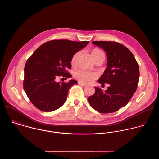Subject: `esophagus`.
Returning a JSON list of instances; mask_svg holds the SVG:
<instances>
[{
  "mask_svg": "<svg viewBox=\"0 0 159 159\" xmlns=\"http://www.w3.org/2000/svg\"><path fill=\"white\" fill-rule=\"evenodd\" d=\"M78 84H79V85H83V86H86V85H87L85 84H84V83H82V82H78Z\"/></svg>",
  "mask_w": 159,
  "mask_h": 159,
  "instance_id": "obj_1",
  "label": "esophagus"
}]
</instances>
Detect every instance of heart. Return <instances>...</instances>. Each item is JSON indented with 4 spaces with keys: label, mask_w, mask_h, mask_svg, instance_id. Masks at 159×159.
<instances>
[{
    "label": "heart",
    "mask_w": 159,
    "mask_h": 159,
    "mask_svg": "<svg viewBox=\"0 0 159 159\" xmlns=\"http://www.w3.org/2000/svg\"><path fill=\"white\" fill-rule=\"evenodd\" d=\"M78 56H79V53H76L73 56L72 59V64L73 65L75 64ZM91 56L94 61L97 58L101 57H104V53L101 50L95 48L91 50ZM74 77L78 80H79L81 82L87 84V83L93 82L96 78V74L93 72L80 70L75 72Z\"/></svg>",
    "instance_id": "b5f03b06"
}]
</instances>
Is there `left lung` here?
<instances>
[{"instance_id":"8db88e82","label":"left lung","mask_w":159,"mask_h":159,"mask_svg":"<svg viewBox=\"0 0 159 159\" xmlns=\"http://www.w3.org/2000/svg\"><path fill=\"white\" fill-rule=\"evenodd\" d=\"M92 43L106 53L107 66L98 82L109 86L105 91L95 87L96 92L88 98V102L99 112H114L126 106L137 90L139 66L130 50L119 43L100 41Z\"/></svg>"}]
</instances>
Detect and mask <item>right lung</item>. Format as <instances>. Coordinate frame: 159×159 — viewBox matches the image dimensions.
<instances>
[{"label":"right lung","mask_w":159,"mask_h":159,"mask_svg":"<svg viewBox=\"0 0 159 159\" xmlns=\"http://www.w3.org/2000/svg\"><path fill=\"white\" fill-rule=\"evenodd\" d=\"M88 43L68 39L50 41L41 44L28 58L25 67L23 87L36 107L50 112L65 102L69 89L77 82L71 79L59 83L56 79L72 77L67 70L71 69L72 57Z\"/></svg>","instance_id":"obj_1"}]
</instances>
